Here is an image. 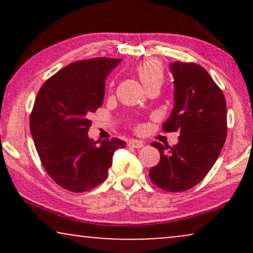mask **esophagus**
Here are the masks:
<instances>
[{
    "mask_svg": "<svg viewBox=\"0 0 253 253\" xmlns=\"http://www.w3.org/2000/svg\"><path fill=\"white\" fill-rule=\"evenodd\" d=\"M127 145H129V147H132V148H141L144 146V144L141 143V141L139 140H130L129 143H127Z\"/></svg>",
    "mask_w": 253,
    "mask_h": 253,
    "instance_id": "1",
    "label": "esophagus"
}]
</instances>
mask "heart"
Here are the masks:
<instances>
[{
  "label": "heart",
  "mask_w": 253,
  "mask_h": 253,
  "mask_svg": "<svg viewBox=\"0 0 253 253\" xmlns=\"http://www.w3.org/2000/svg\"><path fill=\"white\" fill-rule=\"evenodd\" d=\"M136 75L146 91L152 87H160L165 79L164 68L154 60L144 61L138 64Z\"/></svg>",
  "instance_id": "obj_1"
}]
</instances>
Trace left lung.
<instances>
[{"label": "left lung", "instance_id": "1", "mask_svg": "<svg viewBox=\"0 0 253 253\" xmlns=\"http://www.w3.org/2000/svg\"><path fill=\"white\" fill-rule=\"evenodd\" d=\"M170 69L175 106L162 130L181 134L172 147L152 144L161 158L150 169V178L158 188L179 192L198 184L219 158L227 137V105L221 88L203 67L176 61Z\"/></svg>", "mask_w": 253, "mask_h": 253}]
</instances>
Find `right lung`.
Instances as JSON below:
<instances>
[{"label": "right lung", "instance_id": "add662e5", "mask_svg": "<svg viewBox=\"0 0 253 253\" xmlns=\"http://www.w3.org/2000/svg\"><path fill=\"white\" fill-rule=\"evenodd\" d=\"M120 61L95 57L70 63L43 83L34 101L30 129L38 155L50 178L69 191L101 184L114 152L126 146L119 138L98 144L87 136L89 116L103 103L106 77Z\"/></svg>", "mask_w": 253, "mask_h": 253}]
</instances>
